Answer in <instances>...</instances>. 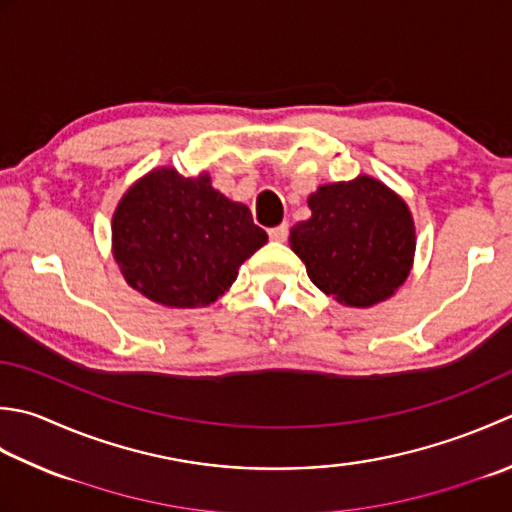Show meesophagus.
Instances as JSON below:
<instances>
[{"label":"esophagus","instance_id":"34e87169","mask_svg":"<svg viewBox=\"0 0 512 512\" xmlns=\"http://www.w3.org/2000/svg\"><path fill=\"white\" fill-rule=\"evenodd\" d=\"M268 235H270V239H273V242H286V239H288V224H279L275 228H270Z\"/></svg>","mask_w":512,"mask_h":512}]
</instances>
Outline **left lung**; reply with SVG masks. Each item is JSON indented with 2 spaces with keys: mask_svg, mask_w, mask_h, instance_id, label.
<instances>
[{
  "mask_svg": "<svg viewBox=\"0 0 512 512\" xmlns=\"http://www.w3.org/2000/svg\"><path fill=\"white\" fill-rule=\"evenodd\" d=\"M313 215L290 230V246L319 290L339 304L366 308L384 302L406 282L415 255V224L408 206L382 182L319 186Z\"/></svg>",
  "mask_w": 512,
  "mask_h": 512,
  "instance_id": "1",
  "label": "left lung"
}]
</instances>
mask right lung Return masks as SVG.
Listing matches in <instances>:
<instances>
[{
    "label": "right lung",
    "instance_id": "1",
    "mask_svg": "<svg viewBox=\"0 0 512 512\" xmlns=\"http://www.w3.org/2000/svg\"><path fill=\"white\" fill-rule=\"evenodd\" d=\"M268 242L248 206L230 202L208 175L157 168L128 190L113 217V250L126 282L157 304H213L246 259Z\"/></svg>",
    "mask_w": 512,
    "mask_h": 512
}]
</instances>
